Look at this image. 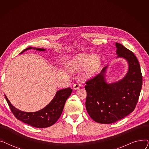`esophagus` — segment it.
I'll return each instance as SVG.
<instances>
[{
	"label": "esophagus",
	"instance_id": "1",
	"mask_svg": "<svg viewBox=\"0 0 149 149\" xmlns=\"http://www.w3.org/2000/svg\"><path fill=\"white\" fill-rule=\"evenodd\" d=\"M80 86H81V84H80L79 83H75V84H74V86H73V89H74V90H76V89H79V88H80Z\"/></svg>",
	"mask_w": 149,
	"mask_h": 149
}]
</instances>
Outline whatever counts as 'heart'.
Listing matches in <instances>:
<instances>
[{
  "instance_id": "b5f03b06",
  "label": "heart",
  "mask_w": 149,
  "mask_h": 149,
  "mask_svg": "<svg viewBox=\"0 0 149 149\" xmlns=\"http://www.w3.org/2000/svg\"><path fill=\"white\" fill-rule=\"evenodd\" d=\"M101 65V58L97 55L79 54L69 61L67 68L71 72H79L84 68V76L90 78L98 72Z\"/></svg>"
}]
</instances>
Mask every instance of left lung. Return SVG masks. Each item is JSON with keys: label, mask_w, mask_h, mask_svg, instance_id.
I'll use <instances>...</instances> for the list:
<instances>
[{"label": "left lung", "mask_w": 149, "mask_h": 149, "mask_svg": "<svg viewBox=\"0 0 149 149\" xmlns=\"http://www.w3.org/2000/svg\"><path fill=\"white\" fill-rule=\"evenodd\" d=\"M117 58L127 61V72L123 79L107 83V66L93 79L86 82V108L91 118L101 124L120 120L134 111L143 84V77L137 58L130 50L116 43Z\"/></svg>", "instance_id": "8db88e82"}]
</instances>
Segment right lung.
Wrapping results in <instances>:
<instances>
[{
    "mask_svg": "<svg viewBox=\"0 0 149 149\" xmlns=\"http://www.w3.org/2000/svg\"><path fill=\"white\" fill-rule=\"evenodd\" d=\"M31 49L38 51L46 50L45 49L29 47L20 54ZM72 92V89L70 88L58 91L48 105L41 110L34 112H26L19 110L12 105L5 95V97L11 112L17 120L34 127L45 128L51 126L59 119L63 110L66 101L71 94Z\"/></svg>",
    "mask_w": 149,
    "mask_h": 149,
    "instance_id": "obj_1",
    "label": "right lung"
}]
</instances>
